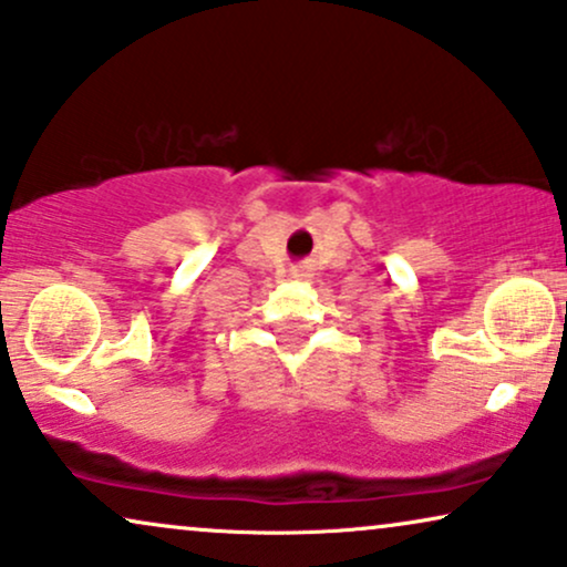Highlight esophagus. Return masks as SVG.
I'll list each match as a JSON object with an SVG mask.
<instances>
[{
	"mask_svg": "<svg viewBox=\"0 0 567 567\" xmlns=\"http://www.w3.org/2000/svg\"><path fill=\"white\" fill-rule=\"evenodd\" d=\"M291 276H295V278H305V276H307V268H305V265H297V268L291 270Z\"/></svg>",
	"mask_w": 567,
	"mask_h": 567,
	"instance_id": "1",
	"label": "esophagus"
}]
</instances>
